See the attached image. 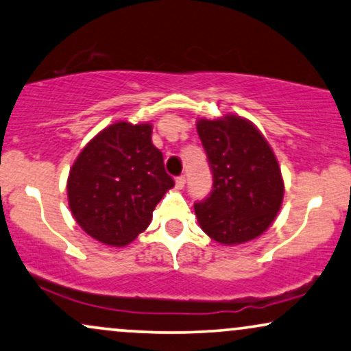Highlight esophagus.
Returning a JSON list of instances; mask_svg holds the SVG:
<instances>
[{"instance_id": "1", "label": "esophagus", "mask_w": 351, "mask_h": 351, "mask_svg": "<svg viewBox=\"0 0 351 351\" xmlns=\"http://www.w3.org/2000/svg\"><path fill=\"white\" fill-rule=\"evenodd\" d=\"M175 183H176V188H178V189H183L184 183H186V176H184V175L178 176V178L175 180Z\"/></svg>"}]
</instances>
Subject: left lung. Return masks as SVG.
<instances>
[{
    "label": "left lung",
    "instance_id": "left-lung-1",
    "mask_svg": "<svg viewBox=\"0 0 351 351\" xmlns=\"http://www.w3.org/2000/svg\"><path fill=\"white\" fill-rule=\"evenodd\" d=\"M197 134L213 170V191L194 204L199 227L221 245L260 237L280 213L281 168L263 134L237 114L197 119Z\"/></svg>",
    "mask_w": 351,
    "mask_h": 351
}]
</instances>
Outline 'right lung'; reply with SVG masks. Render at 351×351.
Instances as JSON below:
<instances>
[{"instance_id":"obj_1","label":"right lung","mask_w":351,"mask_h":351,"mask_svg":"<svg viewBox=\"0 0 351 351\" xmlns=\"http://www.w3.org/2000/svg\"><path fill=\"white\" fill-rule=\"evenodd\" d=\"M175 186L152 124L117 121L84 145L69 173V206L90 237L124 247L149 227L155 206Z\"/></svg>"}]
</instances>
